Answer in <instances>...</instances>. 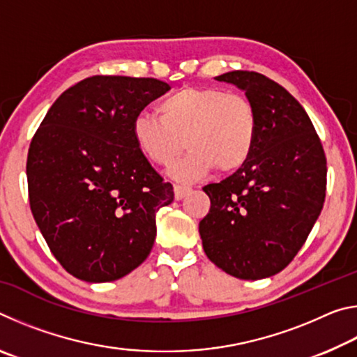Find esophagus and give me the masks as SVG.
<instances>
[{
  "instance_id": "esophagus-1",
  "label": "esophagus",
  "mask_w": 357,
  "mask_h": 357,
  "mask_svg": "<svg viewBox=\"0 0 357 357\" xmlns=\"http://www.w3.org/2000/svg\"><path fill=\"white\" fill-rule=\"evenodd\" d=\"M190 193V187H185V185H174V200H183L185 195H189Z\"/></svg>"
}]
</instances>
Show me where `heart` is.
<instances>
[{
  "label": "heart",
  "mask_w": 357,
  "mask_h": 357,
  "mask_svg": "<svg viewBox=\"0 0 357 357\" xmlns=\"http://www.w3.org/2000/svg\"><path fill=\"white\" fill-rule=\"evenodd\" d=\"M142 113L132 123L140 153L155 165L168 167L187 146L190 151L172 168V178L197 181L217 167L223 173L243 167L255 148L258 114L252 102L222 88L185 86Z\"/></svg>",
  "instance_id": "b5f03b06"
}]
</instances>
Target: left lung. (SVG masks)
<instances>
[{
  "label": "left lung",
  "mask_w": 357,
  "mask_h": 357,
  "mask_svg": "<svg viewBox=\"0 0 357 357\" xmlns=\"http://www.w3.org/2000/svg\"><path fill=\"white\" fill-rule=\"evenodd\" d=\"M215 80L245 93L258 137L236 173L203 187L211 200L200 222L203 250L236 279H266L291 263L321 213L326 155L309 114L279 83L249 70Z\"/></svg>",
  "instance_id": "8db88e82"
}]
</instances>
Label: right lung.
Wrapping results in <instances>:
<instances>
[{
    "instance_id": "add662e5",
    "label": "right lung",
    "mask_w": 357,
    "mask_h": 357,
    "mask_svg": "<svg viewBox=\"0 0 357 357\" xmlns=\"http://www.w3.org/2000/svg\"><path fill=\"white\" fill-rule=\"evenodd\" d=\"M155 78L96 75L66 89L29 144V206L63 268L89 283L118 280L148 258L155 214L174 198L132 137L165 94Z\"/></svg>"
}]
</instances>
